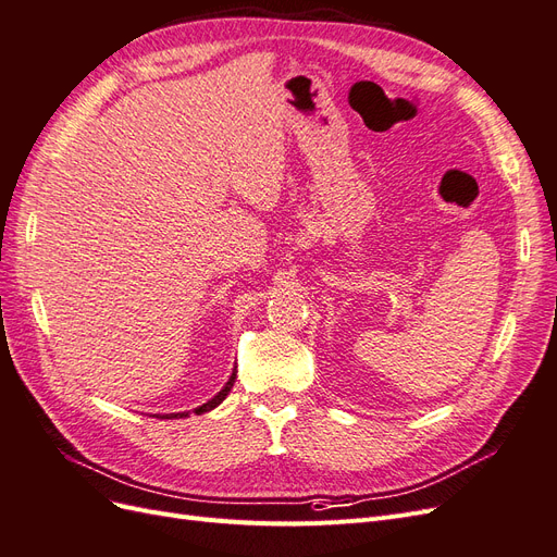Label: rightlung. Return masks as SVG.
<instances>
[{
    "label": "right lung",
    "mask_w": 557,
    "mask_h": 557,
    "mask_svg": "<svg viewBox=\"0 0 557 557\" xmlns=\"http://www.w3.org/2000/svg\"><path fill=\"white\" fill-rule=\"evenodd\" d=\"M234 376H237V372H232V376H230V381L225 383V387H223V391L221 393H218L213 399H209L207 404H201V407L199 409H195V413L197 416H201V413H207V411H211V409H215L218 407V404H221L227 395H230V391H232V385H234ZM185 416H188V411H183V413H164V416H158V418H185Z\"/></svg>",
    "instance_id": "obj_1"
}]
</instances>
